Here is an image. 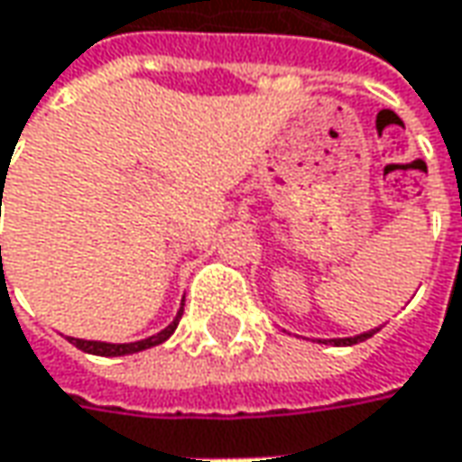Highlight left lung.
Here are the masks:
<instances>
[{
	"label": "left lung",
	"mask_w": 462,
	"mask_h": 462,
	"mask_svg": "<svg viewBox=\"0 0 462 462\" xmlns=\"http://www.w3.org/2000/svg\"><path fill=\"white\" fill-rule=\"evenodd\" d=\"M378 329H381V327L368 329V332H360V335H353V337H332V340H319V342H325V345H335V347H345V345H356V342H363V340H368V337H374Z\"/></svg>",
	"instance_id": "obj_1"
}]
</instances>
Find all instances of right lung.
<instances>
[{"label": "right lung", "instance_id": "right-lung-1", "mask_svg": "<svg viewBox=\"0 0 462 462\" xmlns=\"http://www.w3.org/2000/svg\"><path fill=\"white\" fill-rule=\"evenodd\" d=\"M183 307L176 314V319L166 327V329H161L158 335H151V337H145V340H137V342H99V340H79V337H69V340L79 347V350H84V353H91V356H104V358H117V356H133V353H140V350H148V347H155V345H161V342H166L173 332H176V327H179V319H181Z\"/></svg>", "mask_w": 462, "mask_h": 462}]
</instances>
